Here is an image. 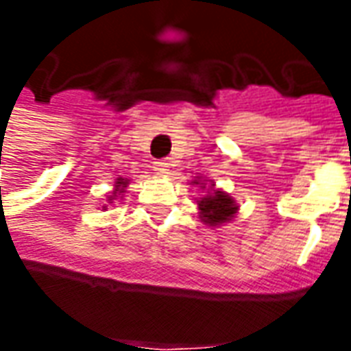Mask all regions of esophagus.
I'll list each match as a JSON object with an SVG mask.
<instances>
[{"label":"esophagus","mask_w":351,"mask_h":351,"mask_svg":"<svg viewBox=\"0 0 351 351\" xmlns=\"http://www.w3.org/2000/svg\"><path fill=\"white\" fill-rule=\"evenodd\" d=\"M169 160H158L154 161V171L158 173V175H167L169 173Z\"/></svg>","instance_id":"1"}]
</instances>
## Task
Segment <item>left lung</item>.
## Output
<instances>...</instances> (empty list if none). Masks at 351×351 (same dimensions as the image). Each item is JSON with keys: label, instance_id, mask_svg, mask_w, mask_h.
<instances>
[{"label": "left lung", "instance_id": "left-lung-1", "mask_svg": "<svg viewBox=\"0 0 351 351\" xmlns=\"http://www.w3.org/2000/svg\"><path fill=\"white\" fill-rule=\"evenodd\" d=\"M193 184H199V180H193ZM201 188H205V186H201ZM197 206L201 221H205L206 226H210V228L231 221L235 218L237 210H239L235 199H231V195L226 193V191L214 190V184L213 190L208 191L205 197L199 199Z\"/></svg>", "mask_w": 351, "mask_h": 351}]
</instances>
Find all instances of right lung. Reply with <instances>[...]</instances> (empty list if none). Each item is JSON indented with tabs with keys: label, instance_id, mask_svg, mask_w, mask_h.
Wrapping results in <instances>:
<instances>
[{
	"label": "right lung",
	"instance_id": "right-lung-1",
	"mask_svg": "<svg viewBox=\"0 0 351 351\" xmlns=\"http://www.w3.org/2000/svg\"><path fill=\"white\" fill-rule=\"evenodd\" d=\"M128 184H130V180H125V178H118L114 184V191H112V195H110L108 201H112V199L118 197V195H122L123 191H125V188H128Z\"/></svg>",
	"mask_w": 351,
	"mask_h": 351
}]
</instances>
